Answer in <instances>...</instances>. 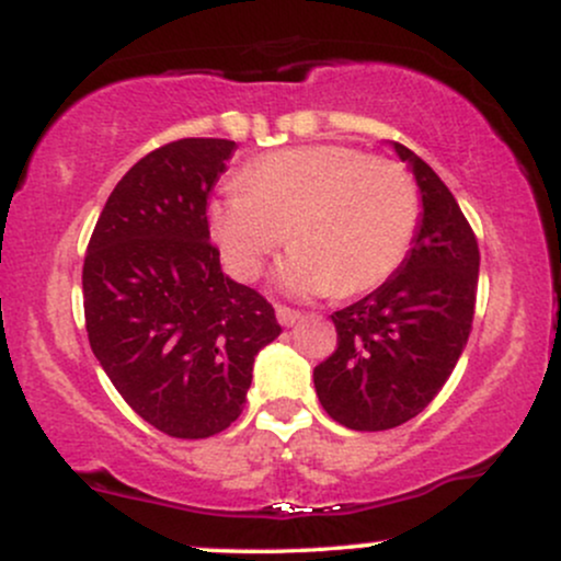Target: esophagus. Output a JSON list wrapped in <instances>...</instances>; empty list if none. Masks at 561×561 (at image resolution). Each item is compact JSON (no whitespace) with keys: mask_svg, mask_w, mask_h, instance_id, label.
I'll list each match as a JSON object with an SVG mask.
<instances>
[{"mask_svg":"<svg viewBox=\"0 0 561 561\" xmlns=\"http://www.w3.org/2000/svg\"><path fill=\"white\" fill-rule=\"evenodd\" d=\"M302 319L300 311H295V308H287V306H276V321H279L282 327H293L298 324Z\"/></svg>","mask_w":561,"mask_h":561,"instance_id":"1","label":"esophagus"}]
</instances>
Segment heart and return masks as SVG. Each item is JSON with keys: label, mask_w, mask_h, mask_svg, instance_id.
I'll return each instance as SVG.
<instances>
[{"label": "heart", "mask_w": 561, "mask_h": 561, "mask_svg": "<svg viewBox=\"0 0 561 561\" xmlns=\"http://www.w3.org/2000/svg\"><path fill=\"white\" fill-rule=\"evenodd\" d=\"M416 216V186L401 165L340 145L268 152L208 210L214 240L240 279H255L289 237L295 250L276 282L293 295L382 285L409 253Z\"/></svg>", "instance_id": "obj_1"}]
</instances>
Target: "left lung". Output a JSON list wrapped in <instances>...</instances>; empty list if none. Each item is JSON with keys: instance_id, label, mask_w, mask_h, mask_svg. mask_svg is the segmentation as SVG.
Returning a JSON list of instances; mask_svg holds the SVG:
<instances>
[{"instance_id": "1", "label": "left lung", "mask_w": 561, "mask_h": 561, "mask_svg": "<svg viewBox=\"0 0 561 561\" xmlns=\"http://www.w3.org/2000/svg\"><path fill=\"white\" fill-rule=\"evenodd\" d=\"M390 145L420 186L411 250L375 293L332 313L337 351L313 369L327 414L358 433L427 409L465 351L478 295L480 250L459 203L420 156Z\"/></svg>"}]
</instances>
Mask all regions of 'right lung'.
Instances as JSON below:
<instances>
[{
  "mask_svg": "<svg viewBox=\"0 0 561 561\" xmlns=\"http://www.w3.org/2000/svg\"><path fill=\"white\" fill-rule=\"evenodd\" d=\"M237 145L179 139L134 163L83 259L89 345L121 398L160 433L210 437L242 414L274 308L221 272L208 197Z\"/></svg>",
  "mask_w": 561,
  "mask_h": 561,
  "instance_id": "add662e5",
  "label": "right lung"
}]
</instances>
